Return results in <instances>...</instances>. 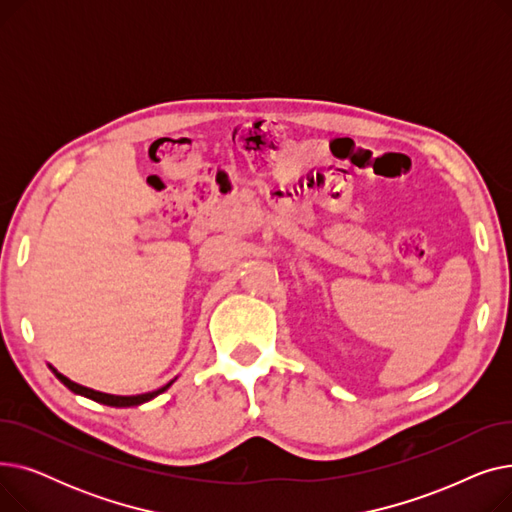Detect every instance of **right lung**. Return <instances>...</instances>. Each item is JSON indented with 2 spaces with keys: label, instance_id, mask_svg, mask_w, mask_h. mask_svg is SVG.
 Segmentation results:
<instances>
[{
  "label": "right lung",
  "instance_id": "obj_1",
  "mask_svg": "<svg viewBox=\"0 0 512 512\" xmlns=\"http://www.w3.org/2000/svg\"><path fill=\"white\" fill-rule=\"evenodd\" d=\"M49 369L56 373V378L68 388V390H72L74 394H80V396H85V398H91V400H95V402H101V405H107V407H118V409H124V407H139V405H143V402H149V400H153L155 396H159L161 392H166L174 382H176V378L172 380V382H168L164 388H159V390H153V392H147V394H137V396H114V394H105V392H97V390H91V388H85V386H80V384H76V382H72V380H68L66 375H62L56 367H51L49 365Z\"/></svg>",
  "mask_w": 512,
  "mask_h": 512
}]
</instances>
